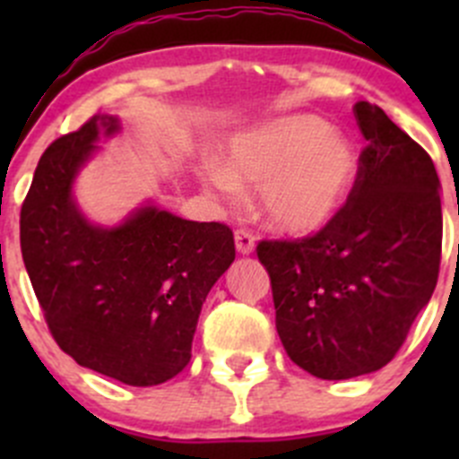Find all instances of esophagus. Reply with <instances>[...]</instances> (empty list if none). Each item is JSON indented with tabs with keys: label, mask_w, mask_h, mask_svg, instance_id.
Masks as SVG:
<instances>
[{
	"label": "esophagus",
	"mask_w": 459,
	"mask_h": 459,
	"mask_svg": "<svg viewBox=\"0 0 459 459\" xmlns=\"http://www.w3.org/2000/svg\"><path fill=\"white\" fill-rule=\"evenodd\" d=\"M235 248H238L239 255H251L255 251V238L248 230H235Z\"/></svg>",
	"instance_id": "obj_1"
}]
</instances>
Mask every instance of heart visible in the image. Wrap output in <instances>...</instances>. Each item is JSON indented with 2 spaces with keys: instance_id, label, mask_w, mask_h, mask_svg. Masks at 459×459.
<instances>
[{
  "instance_id": "1",
  "label": "heart",
  "mask_w": 459,
  "mask_h": 459,
  "mask_svg": "<svg viewBox=\"0 0 459 459\" xmlns=\"http://www.w3.org/2000/svg\"><path fill=\"white\" fill-rule=\"evenodd\" d=\"M355 142L316 115H286L233 135L206 178L220 191L259 186V211L280 233L308 238L326 230L358 186Z\"/></svg>"
}]
</instances>
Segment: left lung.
I'll use <instances>...</instances> for the list:
<instances>
[{
	"mask_svg": "<svg viewBox=\"0 0 459 459\" xmlns=\"http://www.w3.org/2000/svg\"><path fill=\"white\" fill-rule=\"evenodd\" d=\"M364 148L358 186L322 233L259 242L289 358L322 379L386 367L437 284L442 202L433 160L379 106H353Z\"/></svg>",
	"mask_w": 459,
	"mask_h": 459,
	"instance_id": "1",
	"label": "left lung"
}]
</instances>
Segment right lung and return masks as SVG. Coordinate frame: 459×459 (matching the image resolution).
I'll use <instances>...</instances> for the list:
<instances>
[{"instance_id":"add662e5","label":"right lung","mask_w":459,"mask_h":459,"mask_svg":"<svg viewBox=\"0 0 459 459\" xmlns=\"http://www.w3.org/2000/svg\"><path fill=\"white\" fill-rule=\"evenodd\" d=\"M115 115H95L50 143L22 206V257L50 333L80 367L128 386H155L191 362L208 290L235 259L233 230L191 221L152 202L122 224L82 212L75 179Z\"/></svg>"}]
</instances>
